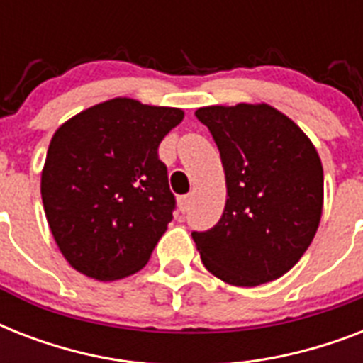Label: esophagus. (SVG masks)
I'll return each instance as SVG.
<instances>
[{
    "label": "esophagus",
    "instance_id": "esophagus-1",
    "mask_svg": "<svg viewBox=\"0 0 363 363\" xmlns=\"http://www.w3.org/2000/svg\"><path fill=\"white\" fill-rule=\"evenodd\" d=\"M179 209H181L182 213H186V211L190 209V196H181V198H179Z\"/></svg>",
    "mask_w": 363,
    "mask_h": 363
}]
</instances>
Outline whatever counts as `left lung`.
Here are the masks:
<instances>
[{"instance_id": "1", "label": "left lung", "mask_w": 363, "mask_h": 363, "mask_svg": "<svg viewBox=\"0 0 363 363\" xmlns=\"http://www.w3.org/2000/svg\"><path fill=\"white\" fill-rule=\"evenodd\" d=\"M220 150L226 207L194 232L201 262L233 286H258L298 264L320 224L324 171L301 128L267 104L196 111Z\"/></svg>"}]
</instances>
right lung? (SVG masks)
<instances>
[{"instance_id": "1", "label": "right lung", "mask_w": 363, "mask_h": 363, "mask_svg": "<svg viewBox=\"0 0 363 363\" xmlns=\"http://www.w3.org/2000/svg\"><path fill=\"white\" fill-rule=\"evenodd\" d=\"M182 118L175 107L115 98L54 131L41 198L54 241L73 269L116 281L147 265L175 209L158 147Z\"/></svg>"}]
</instances>
